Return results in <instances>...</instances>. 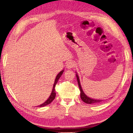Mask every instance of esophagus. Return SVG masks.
<instances>
[{
    "instance_id": "34e87169",
    "label": "esophagus",
    "mask_w": 133,
    "mask_h": 133,
    "mask_svg": "<svg viewBox=\"0 0 133 133\" xmlns=\"http://www.w3.org/2000/svg\"><path fill=\"white\" fill-rule=\"evenodd\" d=\"M75 67V63L73 62L70 61V62H67V63H66L67 69H71L73 68V67Z\"/></svg>"
}]
</instances>
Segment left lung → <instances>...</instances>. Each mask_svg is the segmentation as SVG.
<instances>
[{
  "mask_svg": "<svg viewBox=\"0 0 133 133\" xmlns=\"http://www.w3.org/2000/svg\"><path fill=\"white\" fill-rule=\"evenodd\" d=\"M76 77H77L79 87V89H80L81 98L82 99V100L84 102H85L86 103H87V104H94V103H100V102H101L102 101H103V100H101H101H99V99H94L90 98L87 97V96L85 94H84L83 91L82 90V87H81V83H80L79 78L78 74H76Z\"/></svg>",
  "mask_w": 133,
  "mask_h": 133,
  "instance_id": "obj_1",
  "label": "left lung"
}]
</instances>
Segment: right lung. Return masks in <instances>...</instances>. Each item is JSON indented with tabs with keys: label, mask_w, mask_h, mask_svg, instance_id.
<instances>
[{
	"label": "right lung",
	"mask_w": 133,
	"mask_h": 133,
	"mask_svg": "<svg viewBox=\"0 0 133 133\" xmlns=\"http://www.w3.org/2000/svg\"><path fill=\"white\" fill-rule=\"evenodd\" d=\"M64 70H62V71L59 73V74L56 76V77L55 79V82H54V86H53V89L52 90V92H51V94L50 96L49 97V98H48V99L44 102L43 103H42L41 105L38 106V107H43L47 105V104H49L50 103H51L53 101V100L55 98V96H56V92H55V87L56 86V83L58 82V81L60 77H61V75H62V74L63 73Z\"/></svg>",
	"instance_id": "right-lung-1"
}]
</instances>
